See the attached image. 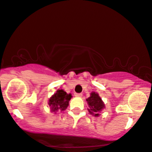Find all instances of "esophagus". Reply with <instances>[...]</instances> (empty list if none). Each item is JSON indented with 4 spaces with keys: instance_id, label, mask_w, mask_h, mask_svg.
Wrapping results in <instances>:
<instances>
[{
    "instance_id": "esophagus-1",
    "label": "esophagus",
    "mask_w": 152,
    "mask_h": 152,
    "mask_svg": "<svg viewBox=\"0 0 152 152\" xmlns=\"http://www.w3.org/2000/svg\"><path fill=\"white\" fill-rule=\"evenodd\" d=\"M74 95H75L76 96H78V97H81L83 96V94L81 93H75L74 94Z\"/></svg>"
}]
</instances>
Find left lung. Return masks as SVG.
Listing matches in <instances>:
<instances>
[{
    "label": "left lung",
    "mask_w": 152,
    "mask_h": 152,
    "mask_svg": "<svg viewBox=\"0 0 152 152\" xmlns=\"http://www.w3.org/2000/svg\"><path fill=\"white\" fill-rule=\"evenodd\" d=\"M89 106V112L91 114L94 115V116H98V112H100L104 108V103L102 101L101 98H100L98 94L92 92L91 94L90 97L87 99Z\"/></svg>",
    "instance_id": "1"
}]
</instances>
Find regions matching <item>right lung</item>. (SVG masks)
I'll list each match as a JSON object with an SVG mask.
<instances>
[{"instance_id":"1","label":"right lung","mask_w":152,"mask_h":152,"mask_svg":"<svg viewBox=\"0 0 152 152\" xmlns=\"http://www.w3.org/2000/svg\"><path fill=\"white\" fill-rule=\"evenodd\" d=\"M71 94H67L62 89H59L55 93L49 100V105L50 106L51 110L56 112L57 110L64 111L67 107L69 101L71 99Z\"/></svg>"}]
</instances>
